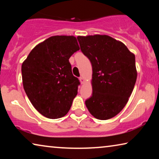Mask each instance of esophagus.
Listing matches in <instances>:
<instances>
[{
  "mask_svg": "<svg viewBox=\"0 0 159 159\" xmlns=\"http://www.w3.org/2000/svg\"><path fill=\"white\" fill-rule=\"evenodd\" d=\"M79 80H80V83H81V84H83V83H84L85 80H84V79H83V77H80L79 78Z\"/></svg>",
  "mask_w": 159,
  "mask_h": 159,
  "instance_id": "esophagus-1",
  "label": "esophagus"
}]
</instances>
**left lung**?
Here are the masks:
<instances>
[{
	"mask_svg": "<svg viewBox=\"0 0 159 159\" xmlns=\"http://www.w3.org/2000/svg\"><path fill=\"white\" fill-rule=\"evenodd\" d=\"M93 68V95L85 105L94 117L107 120L124 108L137 76L135 57L122 42L107 35L78 36Z\"/></svg>",
	"mask_w": 159,
	"mask_h": 159,
	"instance_id": "obj_1",
	"label": "left lung"
}]
</instances>
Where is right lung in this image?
<instances>
[{
    "label": "right lung",
    "instance_id": "obj_1",
    "mask_svg": "<svg viewBox=\"0 0 159 159\" xmlns=\"http://www.w3.org/2000/svg\"><path fill=\"white\" fill-rule=\"evenodd\" d=\"M80 49L73 36H54L38 44L21 65L24 89L40 114L51 119L65 116L78 93L79 80L69 59Z\"/></svg>",
    "mask_w": 159,
    "mask_h": 159
}]
</instances>
